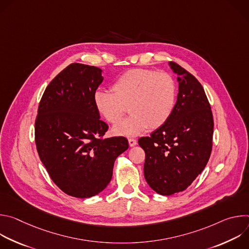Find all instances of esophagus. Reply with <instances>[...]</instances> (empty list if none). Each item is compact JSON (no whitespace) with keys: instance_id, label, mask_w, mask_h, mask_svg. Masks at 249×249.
Instances as JSON below:
<instances>
[{"instance_id":"34e87169","label":"esophagus","mask_w":249,"mask_h":249,"mask_svg":"<svg viewBox=\"0 0 249 249\" xmlns=\"http://www.w3.org/2000/svg\"><path fill=\"white\" fill-rule=\"evenodd\" d=\"M128 143H129V146H130V147H134V146L137 145V141H136L135 139L130 138V139H128Z\"/></svg>"}]
</instances>
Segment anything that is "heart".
I'll return each instance as SVG.
<instances>
[{
	"mask_svg": "<svg viewBox=\"0 0 249 249\" xmlns=\"http://www.w3.org/2000/svg\"><path fill=\"white\" fill-rule=\"evenodd\" d=\"M177 98L175 79L166 72L132 69L119 76L111 93L97 91L93 96L98 114L110 124L117 123L126 112L130 116L113 127L119 136L133 137L146 129L162 127L171 117Z\"/></svg>",
	"mask_w": 249,
	"mask_h": 249,
	"instance_id": "heart-1",
	"label": "heart"
}]
</instances>
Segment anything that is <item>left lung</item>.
Segmentation results:
<instances>
[{
  "label": "left lung",
  "instance_id": "1",
  "mask_svg": "<svg viewBox=\"0 0 249 249\" xmlns=\"http://www.w3.org/2000/svg\"><path fill=\"white\" fill-rule=\"evenodd\" d=\"M169 65L179 76L173 113L150 137L138 141L146 154L145 178L153 190L165 196L184 191L203 171L214 133L211 105L202 85L178 64Z\"/></svg>",
  "mask_w": 249,
  "mask_h": 249
}]
</instances>
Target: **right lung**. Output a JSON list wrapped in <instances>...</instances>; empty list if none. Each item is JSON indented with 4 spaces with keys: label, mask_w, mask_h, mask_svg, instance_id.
<instances>
[{
    "label": "right lung",
    "mask_w": 249,
    "mask_h": 249,
    "mask_svg": "<svg viewBox=\"0 0 249 249\" xmlns=\"http://www.w3.org/2000/svg\"><path fill=\"white\" fill-rule=\"evenodd\" d=\"M102 81L99 68L70 64L45 89L35 119V145L50 178L76 198L105 189L115 160L129 147L125 137L103 138L108 125L93 102Z\"/></svg>",
    "instance_id": "add662e5"
}]
</instances>
